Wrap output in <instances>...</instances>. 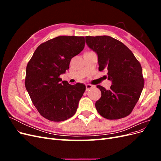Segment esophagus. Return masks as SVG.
Masks as SVG:
<instances>
[{"mask_svg": "<svg viewBox=\"0 0 161 161\" xmlns=\"http://www.w3.org/2000/svg\"><path fill=\"white\" fill-rule=\"evenodd\" d=\"M92 87H93V86L92 85H86V91H88L89 90H90V89H91Z\"/></svg>", "mask_w": 161, "mask_h": 161, "instance_id": "obj_1", "label": "esophagus"}]
</instances>
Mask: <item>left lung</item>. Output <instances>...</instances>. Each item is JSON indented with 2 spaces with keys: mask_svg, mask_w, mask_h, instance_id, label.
<instances>
[{
  "mask_svg": "<svg viewBox=\"0 0 161 161\" xmlns=\"http://www.w3.org/2000/svg\"><path fill=\"white\" fill-rule=\"evenodd\" d=\"M86 43L98 56L99 71L108 70L112 81L109 90L97 85L101 92L96 101L98 113L108 119H118L131 114L139 100L144 79L142 66L122 42L110 36H86Z\"/></svg>",
  "mask_w": 161,
  "mask_h": 161,
  "instance_id": "1",
  "label": "left lung"
}]
</instances>
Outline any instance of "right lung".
<instances>
[{"label":"right lung","mask_w":161,"mask_h":161,"mask_svg":"<svg viewBox=\"0 0 161 161\" xmlns=\"http://www.w3.org/2000/svg\"><path fill=\"white\" fill-rule=\"evenodd\" d=\"M85 44L84 37L58 36L39 46L29 61L26 89L46 119L62 121L75 114L86 86L62 81L60 75L69 69L71 59L81 52Z\"/></svg>","instance_id":"right-lung-1"}]
</instances>
